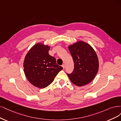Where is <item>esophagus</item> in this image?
<instances>
[{"instance_id":"1","label":"esophagus","mask_w":121,"mask_h":121,"mask_svg":"<svg viewBox=\"0 0 121 121\" xmlns=\"http://www.w3.org/2000/svg\"><path fill=\"white\" fill-rule=\"evenodd\" d=\"M62 67H63V69H64L65 68V65L64 64H63L62 65Z\"/></svg>"}]
</instances>
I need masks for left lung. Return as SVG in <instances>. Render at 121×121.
I'll list each match as a JSON object with an SVG mask.
<instances>
[{
	"mask_svg": "<svg viewBox=\"0 0 121 121\" xmlns=\"http://www.w3.org/2000/svg\"><path fill=\"white\" fill-rule=\"evenodd\" d=\"M68 49L74 64L73 71L67 74L69 79L78 86L88 84L95 78L99 71V61L95 50L83 41L70 45Z\"/></svg>",
	"mask_w": 121,
	"mask_h": 121,
	"instance_id": "obj_1",
	"label": "left lung"
}]
</instances>
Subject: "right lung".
<instances>
[{
  "label": "right lung",
  "mask_w": 121,
  "mask_h": 121,
  "mask_svg": "<svg viewBox=\"0 0 121 121\" xmlns=\"http://www.w3.org/2000/svg\"><path fill=\"white\" fill-rule=\"evenodd\" d=\"M50 47L41 42L35 44L25 56L23 63L26 77L34 86L39 88L47 87L63 68L50 56Z\"/></svg>",
  "instance_id": "obj_1"
}]
</instances>
